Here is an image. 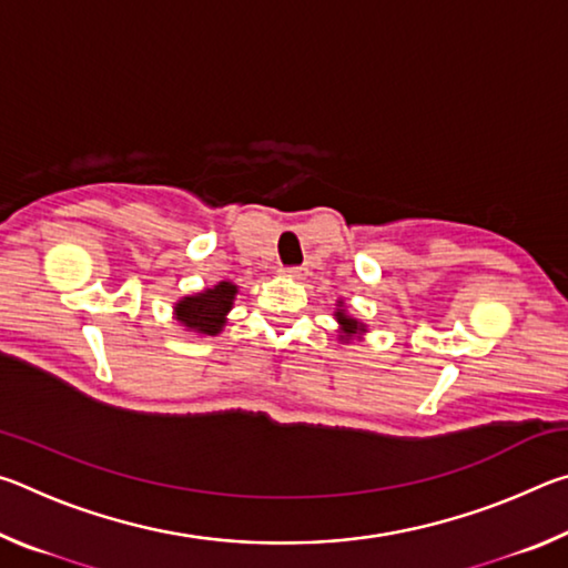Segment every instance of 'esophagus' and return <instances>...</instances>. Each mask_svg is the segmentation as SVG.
<instances>
[{
    "instance_id": "esophagus-1",
    "label": "esophagus",
    "mask_w": 568,
    "mask_h": 568,
    "mask_svg": "<svg viewBox=\"0 0 568 568\" xmlns=\"http://www.w3.org/2000/svg\"><path fill=\"white\" fill-rule=\"evenodd\" d=\"M281 273L287 275V277H295V281H301V277L305 275V267H281Z\"/></svg>"
}]
</instances>
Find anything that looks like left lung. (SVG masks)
I'll return each instance as SVG.
<instances>
[{"instance_id": "obj_1", "label": "left lung", "mask_w": 568, "mask_h": 568, "mask_svg": "<svg viewBox=\"0 0 568 568\" xmlns=\"http://www.w3.org/2000/svg\"><path fill=\"white\" fill-rule=\"evenodd\" d=\"M335 321H338V328H341V341L361 338V335L365 333V325L361 321H355L353 315H348V311H345L343 303H338V311H335Z\"/></svg>"}]
</instances>
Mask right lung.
<instances>
[{
    "label": "right lung",
    "instance_id": "right-lung-1",
    "mask_svg": "<svg viewBox=\"0 0 568 568\" xmlns=\"http://www.w3.org/2000/svg\"><path fill=\"white\" fill-rule=\"evenodd\" d=\"M237 295V285L230 281L205 287L203 293L185 295L175 303V318L187 331L200 335H217L227 321L230 307Z\"/></svg>",
    "mask_w": 568,
    "mask_h": 568
}]
</instances>
